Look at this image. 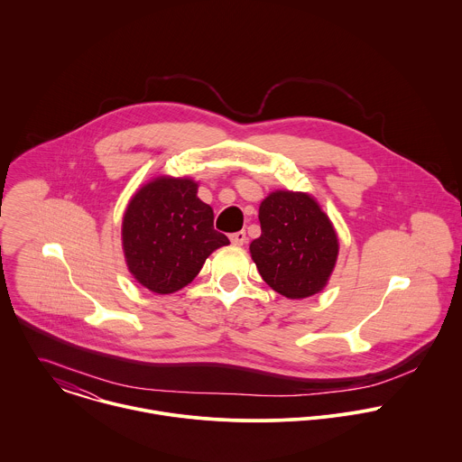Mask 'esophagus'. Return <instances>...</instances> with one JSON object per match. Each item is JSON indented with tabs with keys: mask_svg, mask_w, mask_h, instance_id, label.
<instances>
[{
	"mask_svg": "<svg viewBox=\"0 0 462 462\" xmlns=\"http://www.w3.org/2000/svg\"><path fill=\"white\" fill-rule=\"evenodd\" d=\"M230 241H232V245H236V246H243V245L246 243V232L241 230V232L232 234V236H230Z\"/></svg>",
	"mask_w": 462,
	"mask_h": 462,
	"instance_id": "obj_1",
	"label": "esophagus"
}]
</instances>
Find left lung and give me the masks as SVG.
Wrapping results in <instances>:
<instances>
[{
	"mask_svg": "<svg viewBox=\"0 0 462 462\" xmlns=\"http://www.w3.org/2000/svg\"><path fill=\"white\" fill-rule=\"evenodd\" d=\"M261 237L250 245L264 282L289 300L321 292L337 263L339 239L309 192L273 190L259 207Z\"/></svg>",
	"mask_w": 462,
	"mask_h": 462,
	"instance_id": "1",
	"label": "left lung"
}]
</instances>
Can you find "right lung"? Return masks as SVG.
<instances>
[{
	"label": "right lung",
	"mask_w": 462,
	"mask_h": 462,
	"mask_svg": "<svg viewBox=\"0 0 462 462\" xmlns=\"http://www.w3.org/2000/svg\"><path fill=\"white\" fill-rule=\"evenodd\" d=\"M125 263L132 277L157 294L180 291L207 257L230 245L214 230V210L189 177H155L130 198L121 223Z\"/></svg>",
	"instance_id": "obj_1"
}]
</instances>
